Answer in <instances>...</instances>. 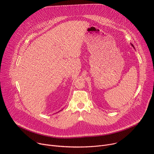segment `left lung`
Segmentation results:
<instances>
[{
	"label": "left lung",
	"instance_id": "obj_1",
	"mask_svg": "<svg viewBox=\"0 0 154 154\" xmlns=\"http://www.w3.org/2000/svg\"><path fill=\"white\" fill-rule=\"evenodd\" d=\"M132 46H133V47H134V46H133V45H132Z\"/></svg>",
	"mask_w": 154,
	"mask_h": 154
}]
</instances>
